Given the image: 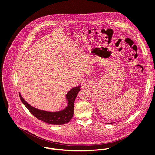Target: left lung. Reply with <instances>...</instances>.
Segmentation results:
<instances>
[{
	"instance_id": "left-lung-1",
	"label": "left lung",
	"mask_w": 155,
	"mask_h": 155,
	"mask_svg": "<svg viewBox=\"0 0 155 155\" xmlns=\"http://www.w3.org/2000/svg\"><path fill=\"white\" fill-rule=\"evenodd\" d=\"M108 124V123H107ZM109 124H110V123H109ZM110 124H112V123H110Z\"/></svg>"
}]
</instances>
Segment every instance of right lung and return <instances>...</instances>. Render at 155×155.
<instances>
[{"label": "right lung", "instance_id": "1", "mask_svg": "<svg viewBox=\"0 0 155 155\" xmlns=\"http://www.w3.org/2000/svg\"><path fill=\"white\" fill-rule=\"evenodd\" d=\"M80 87L81 86L80 85L70 89L66 96L67 100L66 107L62 110L55 112L47 111L35 108L23 99L20 92L19 96L22 103L30 113L38 120L53 125H62L68 123L73 116L74 101L78 92L81 89Z\"/></svg>", "mask_w": 155, "mask_h": 155}]
</instances>
